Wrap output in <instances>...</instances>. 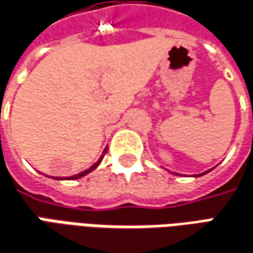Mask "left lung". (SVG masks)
Returning a JSON list of instances; mask_svg holds the SVG:
<instances>
[{
  "mask_svg": "<svg viewBox=\"0 0 253 253\" xmlns=\"http://www.w3.org/2000/svg\"><path fill=\"white\" fill-rule=\"evenodd\" d=\"M211 169H207L206 172H201V174H199V175H194V176H201V175H206L207 172H210V171H211Z\"/></svg>",
  "mask_w": 253,
  "mask_h": 253,
  "instance_id": "obj_1",
  "label": "left lung"
}]
</instances>
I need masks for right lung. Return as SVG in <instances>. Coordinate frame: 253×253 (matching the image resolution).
I'll list each match as a JSON object with an SVG mask.
<instances>
[{
  "instance_id": "obj_1",
  "label": "right lung",
  "mask_w": 253,
  "mask_h": 253,
  "mask_svg": "<svg viewBox=\"0 0 253 253\" xmlns=\"http://www.w3.org/2000/svg\"><path fill=\"white\" fill-rule=\"evenodd\" d=\"M107 151H108V146H107V148L104 149L101 157H100V159L97 160L96 163L93 164L91 167H89V169H84V171H82V172H79V174H75V175H71V176H65V178H63V176H49V178H53V179H57V181H60V179H64V181H65V179H67V181H74V179H79V178H82V176L87 175L89 172H91L93 169H96L97 167L100 166V163H101V162H102V159H104V156H105V153H107Z\"/></svg>"
}]
</instances>
